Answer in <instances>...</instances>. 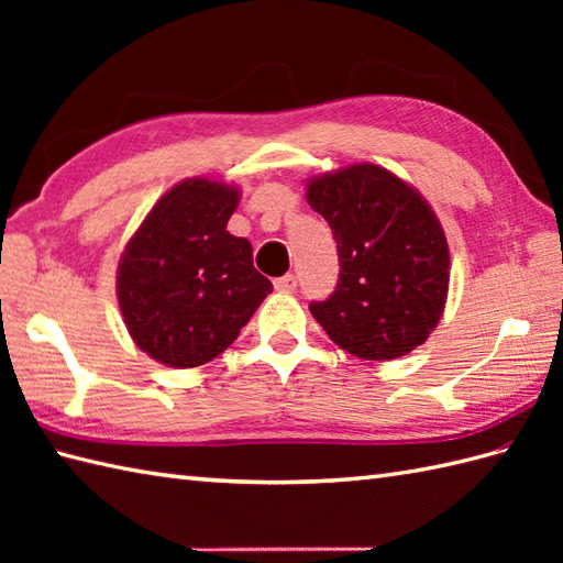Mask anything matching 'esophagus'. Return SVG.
<instances>
[{
	"label": "esophagus",
	"mask_w": 563,
	"mask_h": 563,
	"mask_svg": "<svg viewBox=\"0 0 563 563\" xmlns=\"http://www.w3.org/2000/svg\"><path fill=\"white\" fill-rule=\"evenodd\" d=\"M273 285H275V290H280V292H292L297 288V278L292 273H288V275H283V278L275 280Z\"/></svg>",
	"instance_id": "1"
}]
</instances>
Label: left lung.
Here are the masks:
<instances>
[{"label":"left lung","instance_id":"8db88e82","mask_svg":"<svg viewBox=\"0 0 563 563\" xmlns=\"http://www.w3.org/2000/svg\"><path fill=\"white\" fill-rule=\"evenodd\" d=\"M307 200L331 227L339 283L309 305L329 339L365 361H394L421 345L448 297L450 251L433 210L375 164L314 178Z\"/></svg>","mask_w":563,"mask_h":563}]
</instances>
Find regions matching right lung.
<instances>
[{
	"label": "right lung",
	"instance_id": "add662e5",
	"mask_svg": "<svg viewBox=\"0 0 563 563\" xmlns=\"http://www.w3.org/2000/svg\"><path fill=\"white\" fill-rule=\"evenodd\" d=\"M234 188L188 178L162 196L125 246L118 302L137 349L196 367L234 343L273 285L254 268L249 239L227 232Z\"/></svg>",
	"mask_w": 563,
	"mask_h": 563
}]
</instances>
